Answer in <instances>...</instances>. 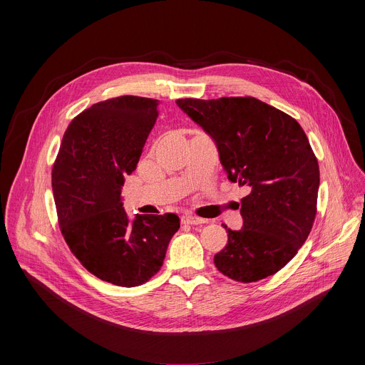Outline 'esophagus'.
<instances>
[{
  "instance_id": "1",
  "label": "esophagus",
  "mask_w": 365,
  "mask_h": 365,
  "mask_svg": "<svg viewBox=\"0 0 365 365\" xmlns=\"http://www.w3.org/2000/svg\"><path fill=\"white\" fill-rule=\"evenodd\" d=\"M206 221L202 220V218H197L195 215H183L182 217V224H186V225H197V224H205Z\"/></svg>"
}]
</instances>
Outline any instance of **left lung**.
I'll return each instance as SVG.
<instances>
[{
    "instance_id": "1",
    "label": "left lung",
    "mask_w": 365,
    "mask_h": 365,
    "mask_svg": "<svg viewBox=\"0 0 365 365\" xmlns=\"http://www.w3.org/2000/svg\"><path fill=\"white\" fill-rule=\"evenodd\" d=\"M176 103L215 141L228 179L250 189L241 199L242 228H228V244L214 257L217 269L242 283L277 273L317 215L319 166L303 128L252 96Z\"/></svg>"
}]
</instances>
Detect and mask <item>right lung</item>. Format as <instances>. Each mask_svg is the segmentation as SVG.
<instances>
[{
  "label": "right lung",
  "mask_w": 365,
  "mask_h": 365,
  "mask_svg": "<svg viewBox=\"0 0 365 365\" xmlns=\"http://www.w3.org/2000/svg\"><path fill=\"white\" fill-rule=\"evenodd\" d=\"M159 101L118 96L72 120L51 173L61 231L82 266L101 280L134 287L163 266L180 228L176 214L130 220L121 189L158 120Z\"/></svg>",
  "instance_id": "right-lung-1"
}]
</instances>
